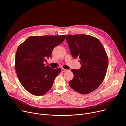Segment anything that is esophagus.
<instances>
[{"instance_id":"esophagus-1","label":"esophagus","mask_w":126,"mask_h":126,"mask_svg":"<svg viewBox=\"0 0 126 126\" xmlns=\"http://www.w3.org/2000/svg\"><path fill=\"white\" fill-rule=\"evenodd\" d=\"M67 71L66 69H63V68H62V72H65V71Z\"/></svg>"}]
</instances>
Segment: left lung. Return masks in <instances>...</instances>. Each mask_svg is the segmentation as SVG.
Instances as JSON below:
<instances>
[{
  "instance_id": "8db88e82",
  "label": "left lung",
  "mask_w": 126,
  "mask_h": 126,
  "mask_svg": "<svg viewBox=\"0 0 126 126\" xmlns=\"http://www.w3.org/2000/svg\"><path fill=\"white\" fill-rule=\"evenodd\" d=\"M66 39L72 57L79 58L81 64L79 70H71L74 77L70 86L79 94H88L104 79L109 64L107 52L99 40L89 35H68Z\"/></svg>"
}]
</instances>
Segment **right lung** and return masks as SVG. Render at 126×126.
I'll return each mask as SVG.
<instances>
[{"label":"right lung","instance_id":"add662e5","mask_svg":"<svg viewBox=\"0 0 126 126\" xmlns=\"http://www.w3.org/2000/svg\"><path fill=\"white\" fill-rule=\"evenodd\" d=\"M66 35L31 36L18 46L15 69L20 83L27 91L35 95L47 93L60 68L52 69L44 62L51 56L53 48L62 43Z\"/></svg>","mask_w":126,"mask_h":126}]
</instances>
